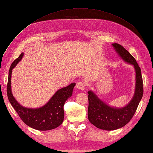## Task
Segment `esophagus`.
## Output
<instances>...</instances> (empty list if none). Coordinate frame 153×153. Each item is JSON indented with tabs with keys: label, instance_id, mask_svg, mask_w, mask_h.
Segmentation results:
<instances>
[{
	"label": "esophagus",
	"instance_id": "obj_1",
	"mask_svg": "<svg viewBox=\"0 0 153 153\" xmlns=\"http://www.w3.org/2000/svg\"><path fill=\"white\" fill-rule=\"evenodd\" d=\"M76 88L79 90H83L85 88V84L82 82H79L76 83Z\"/></svg>",
	"mask_w": 153,
	"mask_h": 153
}]
</instances>
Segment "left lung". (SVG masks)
Here are the masks:
<instances>
[{
	"label": "left lung",
	"instance_id": "left-lung-1",
	"mask_svg": "<svg viewBox=\"0 0 153 153\" xmlns=\"http://www.w3.org/2000/svg\"><path fill=\"white\" fill-rule=\"evenodd\" d=\"M122 59L134 66L136 71V85L134 98L122 108H112L100 100L92 91H88V119L97 128L105 130H115L126 126L133 118L143 95V85L141 68L134 57L118 43L112 44Z\"/></svg>",
	"mask_w": 153,
	"mask_h": 153
}]
</instances>
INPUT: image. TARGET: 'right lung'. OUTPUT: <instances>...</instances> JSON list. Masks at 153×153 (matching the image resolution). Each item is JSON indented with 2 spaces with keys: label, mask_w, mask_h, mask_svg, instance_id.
<instances>
[{
  "label": "right lung",
  "mask_w": 153,
  "mask_h": 153,
  "mask_svg": "<svg viewBox=\"0 0 153 153\" xmlns=\"http://www.w3.org/2000/svg\"><path fill=\"white\" fill-rule=\"evenodd\" d=\"M23 56L24 53H21L19 57L13 62L10 68L6 91L9 101L19 118L28 126L40 131L56 128L63 122L64 103L72 95L73 89L76 83H72L70 85L58 90L49 101L41 108L31 109L23 107L16 101L11 91L12 70L21 60Z\"/></svg>",
  "instance_id": "add662e5"
}]
</instances>
